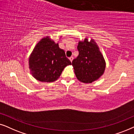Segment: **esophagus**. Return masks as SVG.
<instances>
[{
	"instance_id": "1",
	"label": "esophagus",
	"mask_w": 134,
	"mask_h": 134,
	"mask_svg": "<svg viewBox=\"0 0 134 134\" xmlns=\"http://www.w3.org/2000/svg\"><path fill=\"white\" fill-rule=\"evenodd\" d=\"M69 59H70V60L71 62H72L73 59H74V58H73L72 56H71V57H70V58H69Z\"/></svg>"
}]
</instances>
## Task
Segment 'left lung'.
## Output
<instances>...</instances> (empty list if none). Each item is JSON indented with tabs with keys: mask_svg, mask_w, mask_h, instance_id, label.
Listing matches in <instances>:
<instances>
[{
	"mask_svg": "<svg viewBox=\"0 0 134 134\" xmlns=\"http://www.w3.org/2000/svg\"><path fill=\"white\" fill-rule=\"evenodd\" d=\"M77 49L79 54L72 61L75 74L79 81L91 83L103 74L105 61L93 39L80 41Z\"/></svg>",
	"mask_w": 134,
	"mask_h": 134,
	"instance_id": "8db88e82",
	"label": "left lung"
}]
</instances>
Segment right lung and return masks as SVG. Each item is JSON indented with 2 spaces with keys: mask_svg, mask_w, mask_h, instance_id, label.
Returning a JSON list of instances; mask_svg holds the SVG:
<instances>
[{
  "mask_svg": "<svg viewBox=\"0 0 134 134\" xmlns=\"http://www.w3.org/2000/svg\"><path fill=\"white\" fill-rule=\"evenodd\" d=\"M71 64L64 50L48 36L37 44L29 59L32 75L38 81L47 83L58 80L64 69Z\"/></svg>",
  "mask_w": 134,
  "mask_h": 134,
  "instance_id": "add662e5",
  "label": "right lung"
}]
</instances>
